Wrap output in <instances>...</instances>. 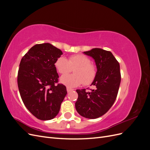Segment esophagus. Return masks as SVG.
<instances>
[{"instance_id": "esophagus-1", "label": "esophagus", "mask_w": 150, "mask_h": 150, "mask_svg": "<svg viewBox=\"0 0 150 150\" xmlns=\"http://www.w3.org/2000/svg\"><path fill=\"white\" fill-rule=\"evenodd\" d=\"M73 91V89H71V88H67V93L71 92V91Z\"/></svg>"}]
</instances>
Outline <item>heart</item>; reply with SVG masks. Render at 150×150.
Returning <instances> with one entry per match:
<instances>
[{
	"label": "heart",
	"mask_w": 150,
	"mask_h": 150,
	"mask_svg": "<svg viewBox=\"0 0 150 150\" xmlns=\"http://www.w3.org/2000/svg\"><path fill=\"white\" fill-rule=\"evenodd\" d=\"M54 66L59 73L65 75L74 69L73 74L62 76L61 82L68 88H74L83 84L89 85L96 75V68L91 63L90 59L83 54L71 55L68 59L65 57H58Z\"/></svg>",
	"instance_id": "heart-1"
}]
</instances>
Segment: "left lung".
<instances>
[{
    "instance_id": "left-lung-1",
    "label": "left lung",
    "mask_w": 150,
    "mask_h": 150,
    "mask_svg": "<svg viewBox=\"0 0 150 150\" xmlns=\"http://www.w3.org/2000/svg\"><path fill=\"white\" fill-rule=\"evenodd\" d=\"M96 62L97 72L91 85L95 89H77L76 111L86 118L96 119L104 115L114 104L121 83L120 64L110 51L94 48L84 52Z\"/></svg>"
}]
</instances>
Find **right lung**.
Listing matches in <instances>:
<instances>
[{
    "instance_id": "add662e5",
    "label": "right lung",
    "mask_w": 150,
    "mask_h": 150,
    "mask_svg": "<svg viewBox=\"0 0 150 150\" xmlns=\"http://www.w3.org/2000/svg\"><path fill=\"white\" fill-rule=\"evenodd\" d=\"M62 54L49 43L35 44L22 58L17 84L22 100L38 119L50 120L59 112L67 94L66 88L58 84L54 63Z\"/></svg>"
}]
</instances>
